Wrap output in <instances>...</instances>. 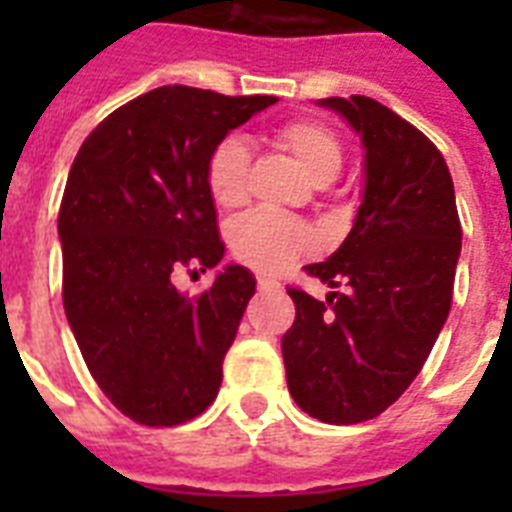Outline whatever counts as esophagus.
<instances>
[{
    "label": "esophagus",
    "mask_w": 512,
    "mask_h": 512,
    "mask_svg": "<svg viewBox=\"0 0 512 512\" xmlns=\"http://www.w3.org/2000/svg\"><path fill=\"white\" fill-rule=\"evenodd\" d=\"M281 284L276 279H271V276H265V273H260L257 276V289H279Z\"/></svg>",
    "instance_id": "esophagus-1"
}]
</instances>
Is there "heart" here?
I'll return each instance as SVG.
<instances>
[{
    "instance_id": "obj_1",
    "label": "heart",
    "mask_w": 512,
    "mask_h": 512,
    "mask_svg": "<svg viewBox=\"0 0 512 512\" xmlns=\"http://www.w3.org/2000/svg\"><path fill=\"white\" fill-rule=\"evenodd\" d=\"M276 143L287 151L313 183L327 185L342 167V146L335 132L313 119H292L276 130ZM249 148L239 135H228L207 162V188L217 207L233 209L247 199ZM233 255L244 263L273 271L292 263L313 244L308 225L273 212H249L231 225Z\"/></svg>"
}]
</instances>
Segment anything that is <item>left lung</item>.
Here are the masks:
<instances>
[{"label": "left lung", "mask_w": 512, "mask_h": 512, "mask_svg": "<svg viewBox=\"0 0 512 512\" xmlns=\"http://www.w3.org/2000/svg\"><path fill=\"white\" fill-rule=\"evenodd\" d=\"M364 148V191L337 252L305 271L327 300L287 289L295 324L281 340L295 404L332 425L382 414L420 374L452 308L462 228L444 156L377 100L321 98Z\"/></svg>", "instance_id": "left-lung-1"}]
</instances>
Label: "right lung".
<instances>
[{
  "label": "right lung",
  "instance_id": "right-lung-1",
  "mask_svg": "<svg viewBox=\"0 0 512 512\" xmlns=\"http://www.w3.org/2000/svg\"><path fill=\"white\" fill-rule=\"evenodd\" d=\"M276 100L159 87L103 119L71 164L58 215L68 327L100 390L140 425L193 420L220 390L255 276L231 263L188 297L172 273L223 260L207 162Z\"/></svg>",
  "mask_w": 512,
  "mask_h": 512
}]
</instances>
